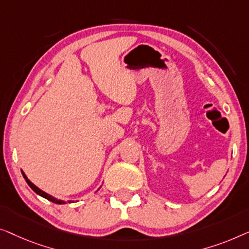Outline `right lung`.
<instances>
[{
  "label": "right lung",
  "mask_w": 249,
  "mask_h": 249,
  "mask_svg": "<svg viewBox=\"0 0 249 249\" xmlns=\"http://www.w3.org/2000/svg\"><path fill=\"white\" fill-rule=\"evenodd\" d=\"M21 173H22V175H23V177H24V179H26V181H27V184L29 185L30 186V188L31 190H33L35 193H37L38 195H40V196H43L44 198H46V199H48V201H51V202H53V203H56V204H63V203H65L64 201H62V199H57V198H55L54 196H52V195H50V194H47V193H45L44 191H41V190H39V188H38L36 185H34L33 183H31V181L28 179V177L26 176V175H24V173L23 171H21ZM72 201H69V203H71Z\"/></svg>",
  "instance_id": "obj_1"
}]
</instances>
